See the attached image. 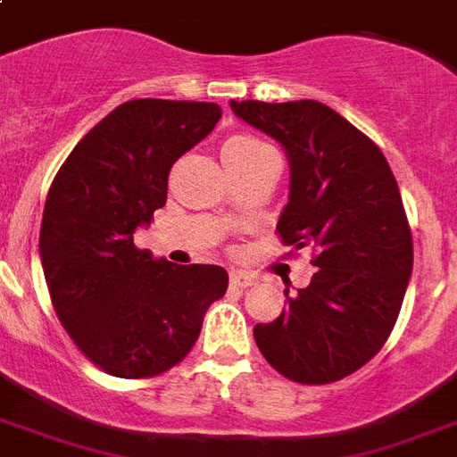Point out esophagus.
<instances>
[{"label":"esophagus","instance_id":"esophagus-1","mask_svg":"<svg viewBox=\"0 0 457 457\" xmlns=\"http://www.w3.org/2000/svg\"><path fill=\"white\" fill-rule=\"evenodd\" d=\"M229 283L235 287H249V285L256 283V275L246 273V270H232L229 273Z\"/></svg>","mask_w":457,"mask_h":457}]
</instances>
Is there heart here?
<instances>
[{"mask_svg": "<svg viewBox=\"0 0 457 457\" xmlns=\"http://www.w3.org/2000/svg\"><path fill=\"white\" fill-rule=\"evenodd\" d=\"M273 151L270 145L263 144L261 138L252 134H235L229 136L225 141V148H222V155H252V153H263Z\"/></svg>", "mask_w": 457, "mask_h": 457, "instance_id": "obj_1", "label": "heart"}]
</instances>
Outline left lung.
<instances>
[{"instance_id": "left-lung-1", "label": "left lung", "mask_w": 457, "mask_h": 457, "mask_svg": "<svg viewBox=\"0 0 457 457\" xmlns=\"http://www.w3.org/2000/svg\"><path fill=\"white\" fill-rule=\"evenodd\" d=\"M290 158V198L278 220L285 246H313L312 283L253 328L268 364L306 386L340 381L383 347L412 275V235L388 160L328 104L229 103Z\"/></svg>"}]
</instances>
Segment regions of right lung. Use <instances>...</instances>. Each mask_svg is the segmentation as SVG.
Returning <instances> with one entry per match:
<instances>
[{
	"label": "right lung",
	"instance_id": "right-lung-1",
	"mask_svg": "<svg viewBox=\"0 0 457 457\" xmlns=\"http://www.w3.org/2000/svg\"><path fill=\"white\" fill-rule=\"evenodd\" d=\"M220 117L215 103L129 100L83 136L47 191L40 261L52 306L107 374L151 378L179 364L228 290L225 268L174 266L134 244L165 205L174 162Z\"/></svg>",
	"mask_w": 457,
	"mask_h": 457
}]
</instances>
